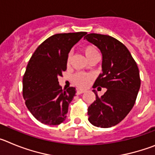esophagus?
Here are the masks:
<instances>
[{
    "instance_id": "obj_1",
    "label": "esophagus",
    "mask_w": 155,
    "mask_h": 155,
    "mask_svg": "<svg viewBox=\"0 0 155 155\" xmlns=\"http://www.w3.org/2000/svg\"><path fill=\"white\" fill-rule=\"evenodd\" d=\"M84 91H84V90L78 89V90H77V94H82V93H84Z\"/></svg>"
}]
</instances>
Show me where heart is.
<instances>
[{
    "instance_id": "1",
    "label": "heart",
    "mask_w": 155,
    "mask_h": 155,
    "mask_svg": "<svg viewBox=\"0 0 155 155\" xmlns=\"http://www.w3.org/2000/svg\"><path fill=\"white\" fill-rule=\"evenodd\" d=\"M82 50L88 61H91L93 59H99V53L97 48L94 45H86L83 47ZM70 59H71V55L68 56V64H69ZM91 78H92L91 76L88 74L78 73L74 77V82L78 87H86L89 84Z\"/></svg>"
}]
</instances>
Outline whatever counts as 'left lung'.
<instances>
[{"mask_svg":"<svg viewBox=\"0 0 155 155\" xmlns=\"http://www.w3.org/2000/svg\"><path fill=\"white\" fill-rule=\"evenodd\" d=\"M84 39L102 54V72L93 88H107L101 97L93 90L96 100L87 109L88 120L95 127L109 128L120 123L134 107L140 87L139 69L128 49L113 37L90 33Z\"/></svg>","mask_w":155,"mask_h":155,"instance_id":"obj_1","label":"left lung"}]
</instances>
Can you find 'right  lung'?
<instances>
[{
	"label": "right lung",
	"instance_id": "1",
	"mask_svg": "<svg viewBox=\"0 0 155 155\" xmlns=\"http://www.w3.org/2000/svg\"><path fill=\"white\" fill-rule=\"evenodd\" d=\"M87 32L59 33L37 48L23 76L22 94L32 116L42 124L59 125L65 120L75 87L63 90L58 77L67 70L68 53Z\"/></svg>",
	"mask_w": 155,
	"mask_h": 155
}]
</instances>
